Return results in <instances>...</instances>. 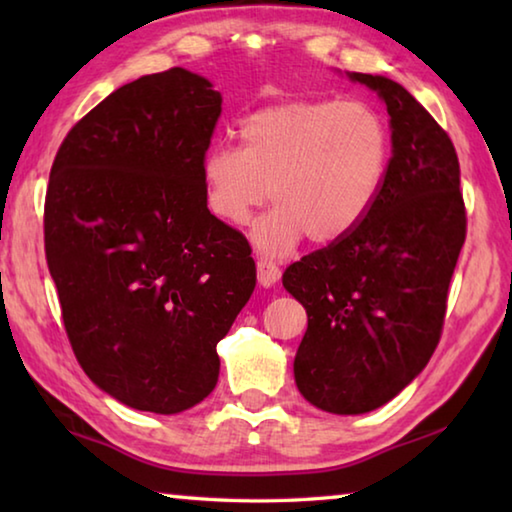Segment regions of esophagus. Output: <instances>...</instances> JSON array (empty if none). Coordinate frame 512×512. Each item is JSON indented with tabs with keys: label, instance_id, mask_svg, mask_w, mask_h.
<instances>
[{
	"label": "esophagus",
	"instance_id": "34e87169",
	"mask_svg": "<svg viewBox=\"0 0 512 512\" xmlns=\"http://www.w3.org/2000/svg\"><path fill=\"white\" fill-rule=\"evenodd\" d=\"M257 280L262 287H273L280 280V266L271 259H257Z\"/></svg>",
	"mask_w": 512,
	"mask_h": 512
}]
</instances>
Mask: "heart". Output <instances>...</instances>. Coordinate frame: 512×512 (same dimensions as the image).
Returning a JSON list of instances; mask_svg holds the SVG:
<instances>
[{"mask_svg": "<svg viewBox=\"0 0 512 512\" xmlns=\"http://www.w3.org/2000/svg\"><path fill=\"white\" fill-rule=\"evenodd\" d=\"M388 160V131L366 103L282 101L244 119L241 149L219 144L205 155V203L216 219L244 225L273 187L277 207L253 228L257 248L284 255L305 235L327 246L366 219Z\"/></svg>", "mask_w": 512, "mask_h": 512, "instance_id": "heart-1", "label": "heart"}]
</instances>
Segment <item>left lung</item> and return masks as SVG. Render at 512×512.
I'll use <instances>...</instances> for the list:
<instances>
[{"label": "left lung", "mask_w": 512, "mask_h": 512, "mask_svg": "<svg viewBox=\"0 0 512 512\" xmlns=\"http://www.w3.org/2000/svg\"><path fill=\"white\" fill-rule=\"evenodd\" d=\"M386 103L393 155L375 205L348 237L293 262L282 284L309 325L293 372L318 409L368 413L409 386L443 334L465 244L458 155L445 128L386 76L350 74Z\"/></svg>", "instance_id": "8db88e82"}]
</instances>
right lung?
<instances>
[{
  "instance_id": "1",
  "label": "right lung",
  "mask_w": 512,
  "mask_h": 512,
  "mask_svg": "<svg viewBox=\"0 0 512 512\" xmlns=\"http://www.w3.org/2000/svg\"><path fill=\"white\" fill-rule=\"evenodd\" d=\"M221 94L171 67L108 94L51 164L45 255L69 345L101 391L180 413L219 381V343L255 289L239 230L210 214L203 160Z\"/></svg>"
}]
</instances>
